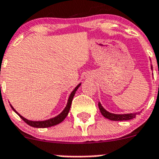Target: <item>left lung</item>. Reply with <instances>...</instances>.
<instances>
[{
	"label": "left lung",
	"instance_id": "1",
	"mask_svg": "<svg viewBox=\"0 0 159 159\" xmlns=\"http://www.w3.org/2000/svg\"><path fill=\"white\" fill-rule=\"evenodd\" d=\"M151 68L152 70V65L151 66ZM98 108H99V110L101 112L102 115L103 116L106 118L109 119L110 120L113 121H122V120H132V119L135 118L136 115L138 113L135 112V113H128V114H114L111 113V112L106 111L104 108L102 106L101 103L98 102Z\"/></svg>",
	"mask_w": 159,
	"mask_h": 159
}]
</instances>
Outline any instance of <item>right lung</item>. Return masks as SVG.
<instances>
[{
    "label": "right lung",
    "instance_id": "obj_1",
    "mask_svg": "<svg viewBox=\"0 0 159 159\" xmlns=\"http://www.w3.org/2000/svg\"><path fill=\"white\" fill-rule=\"evenodd\" d=\"M80 85H81V84H78V85H77V87L75 88V89H74L73 91H72V92H71V93H70V96H69V98H68V101H67V106H66V107L64 108V110H63L62 112H61V113H60L58 116H57L53 117V118H51V119H49V120H44V121H32V120H29L25 119V117L21 116L20 115V114L18 113V112H17V111L15 110V109H14L13 106H12L11 105V107L12 108V109H13V110L15 111V112H16V113L18 114V115L19 116L21 117V119H22L23 120H24L26 124H28V125L31 126V127H36V128H45V127H53V126L57 125V124H59L60 123L62 122V121L64 120V119H65L66 117H67V114H68L69 111H70V106H71L72 100H73L74 96H75V92H76V91L78 90V88L80 87Z\"/></svg>",
    "mask_w": 159,
    "mask_h": 159
}]
</instances>
